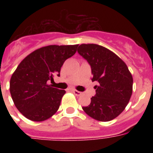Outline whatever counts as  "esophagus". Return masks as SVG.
Here are the masks:
<instances>
[{"mask_svg": "<svg viewBox=\"0 0 153 153\" xmlns=\"http://www.w3.org/2000/svg\"><path fill=\"white\" fill-rule=\"evenodd\" d=\"M71 91H72V92H73V93H74V94H75V95H76V96H80V95H82V92H80V91H76V90H74V89H73V90H71Z\"/></svg>", "mask_w": 153, "mask_h": 153, "instance_id": "1", "label": "esophagus"}]
</instances>
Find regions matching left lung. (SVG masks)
I'll list each match as a JSON object with an SVG mask.
<instances>
[{
  "label": "left lung",
  "mask_w": 153,
  "mask_h": 153,
  "mask_svg": "<svg viewBox=\"0 0 153 153\" xmlns=\"http://www.w3.org/2000/svg\"><path fill=\"white\" fill-rule=\"evenodd\" d=\"M78 52L88 62L97 81L95 95L91 104L82 107L85 113L100 121L118 116L128 105L133 92V77L126 64L113 51L98 44H81Z\"/></svg>",
  "instance_id": "left-lung-1"
}]
</instances>
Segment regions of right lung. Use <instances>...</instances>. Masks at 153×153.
Listing matches in <instances>:
<instances>
[{
	"label": "right lung",
	"instance_id": "right-lung-1",
	"mask_svg": "<svg viewBox=\"0 0 153 153\" xmlns=\"http://www.w3.org/2000/svg\"><path fill=\"white\" fill-rule=\"evenodd\" d=\"M79 45H50L32 52L18 65L10 79V94L16 107L34 121H43L57 112L66 91L48 84L60 76L65 60Z\"/></svg>",
	"mask_w": 153,
	"mask_h": 153
}]
</instances>
